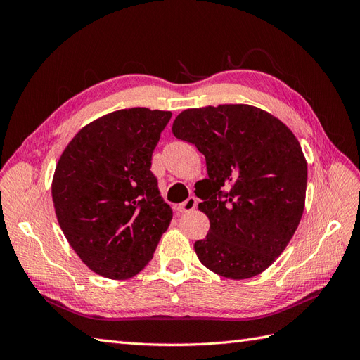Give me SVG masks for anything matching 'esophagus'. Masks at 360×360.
Segmentation results:
<instances>
[{
  "label": "esophagus",
  "mask_w": 360,
  "mask_h": 360,
  "mask_svg": "<svg viewBox=\"0 0 360 360\" xmlns=\"http://www.w3.org/2000/svg\"><path fill=\"white\" fill-rule=\"evenodd\" d=\"M195 207H197V198L195 197H189L186 201L181 202L177 205V210L180 213H188V212H192Z\"/></svg>",
  "instance_id": "obj_1"
}]
</instances>
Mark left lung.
Returning <instances> with one entry per match:
<instances>
[{
  "label": "left lung",
  "instance_id": "1",
  "mask_svg": "<svg viewBox=\"0 0 360 360\" xmlns=\"http://www.w3.org/2000/svg\"><path fill=\"white\" fill-rule=\"evenodd\" d=\"M176 138L198 148L209 177L198 181L200 210L210 230L193 245L201 263L228 279L264 271L297 230L308 167L291 130L250 105L186 110ZM197 183V184H198Z\"/></svg>",
  "mask_w": 360,
  "mask_h": 360
}]
</instances>
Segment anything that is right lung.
<instances>
[{"mask_svg":"<svg viewBox=\"0 0 360 360\" xmlns=\"http://www.w3.org/2000/svg\"><path fill=\"white\" fill-rule=\"evenodd\" d=\"M169 111L120 110L94 120L57 163L52 200L61 230L97 275L127 279L153 258L172 219L150 171Z\"/></svg>","mask_w":360,"mask_h":360,"instance_id":"1","label":"right lung"}]
</instances>
